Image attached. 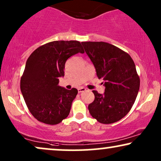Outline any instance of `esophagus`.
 Returning a JSON list of instances; mask_svg holds the SVG:
<instances>
[{"label": "esophagus", "instance_id": "34e87169", "mask_svg": "<svg viewBox=\"0 0 161 161\" xmlns=\"http://www.w3.org/2000/svg\"><path fill=\"white\" fill-rule=\"evenodd\" d=\"M86 91V89L85 88V87H79L78 88V92L79 93H82V92H84V91Z\"/></svg>", "mask_w": 161, "mask_h": 161}]
</instances>
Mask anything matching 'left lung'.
<instances>
[{
    "mask_svg": "<svg viewBox=\"0 0 161 161\" xmlns=\"http://www.w3.org/2000/svg\"><path fill=\"white\" fill-rule=\"evenodd\" d=\"M82 44L105 87L103 94L93 91L95 99L88 105L89 112L100 123L120 120L130 111L139 91L140 77L135 62L127 53L106 42Z\"/></svg>",
    "mask_w": 161,
    "mask_h": 161,
    "instance_id": "obj_1",
    "label": "left lung"
}]
</instances>
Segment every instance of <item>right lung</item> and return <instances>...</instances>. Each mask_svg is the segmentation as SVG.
<instances>
[{
  "instance_id": "add662e5",
  "label": "right lung",
  "mask_w": 161,
  "mask_h": 161,
  "mask_svg": "<svg viewBox=\"0 0 161 161\" xmlns=\"http://www.w3.org/2000/svg\"><path fill=\"white\" fill-rule=\"evenodd\" d=\"M78 53H85L78 41H54L40 46L28 58L20 87L37 120L56 125L69 115L78 91L59 86L58 78L64 76L66 61Z\"/></svg>"
}]
</instances>
